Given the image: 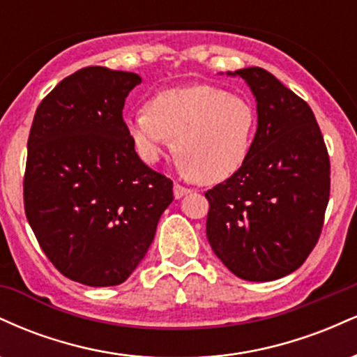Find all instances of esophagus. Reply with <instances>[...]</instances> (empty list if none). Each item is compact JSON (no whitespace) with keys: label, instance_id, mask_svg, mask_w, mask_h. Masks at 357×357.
I'll return each instance as SVG.
<instances>
[{"label":"esophagus","instance_id":"1","mask_svg":"<svg viewBox=\"0 0 357 357\" xmlns=\"http://www.w3.org/2000/svg\"><path fill=\"white\" fill-rule=\"evenodd\" d=\"M188 192H191L190 188L183 186V184H179V183L174 184V198H176V199L183 198V196H186Z\"/></svg>","mask_w":357,"mask_h":357}]
</instances>
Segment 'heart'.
I'll use <instances>...</instances> for the list:
<instances>
[{
    "instance_id": "obj_1",
    "label": "heart",
    "mask_w": 357,
    "mask_h": 357,
    "mask_svg": "<svg viewBox=\"0 0 357 357\" xmlns=\"http://www.w3.org/2000/svg\"><path fill=\"white\" fill-rule=\"evenodd\" d=\"M137 154L154 162L174 139V153L195 181L221 183L247 162L257 132L252 102L213 85L196 84L154 93L126 117Z\"/></svg>"
}]
</instances>
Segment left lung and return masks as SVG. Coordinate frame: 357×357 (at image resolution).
<instances>
[{
    "label": "left lung",
    "instance_id": "1",
    "mask_svg": "<svg viewBox=\"0 0 357 357\" xmlns=\"http://www.w3.org/2000/svg\"><path fill=\"white\" fill-rule=\"evenodd\" d=\"M248 84L258 126L238 173L204 196L215 255L243 280L270 282L307 260L329 203L331 162L312 109L260 67L228 72Z\"/></svg>",
    "mask_w": 357,
    "mask_h": 357
}]
</instances>
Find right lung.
I'll use <instances>...</instances> for the list:
<instances>
[{
	"instance_id": "1",
	"label": "right lung",
	"mask_w": 357,
	"mask_h": 357,
	"mask_svg": "<svg viewBox=\"0 0 357 357\" xmlns=\"http://www.w3.org/2000/svg\"><path fill=\"white\" fill-rule=\"evenodd\" d=\"M141 77L85 67L40 102L23 198L40 247L60 273L90 287L119 285L154 240L173 181L144 165L124 119Z\"/></svg>"
}]
</instances>
